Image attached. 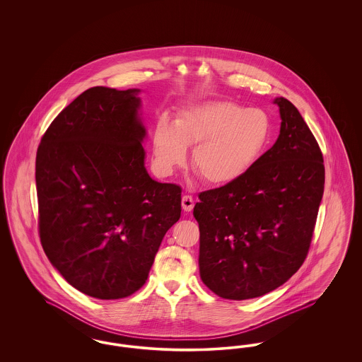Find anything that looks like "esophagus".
Returning <instances> with one entry per match:
<instances>
[{
  "mask_svg": "<svg viewBox=\"0 0 362 362\" xmlns=\"http://www.w3.org/2000/svg\"><path fill=\"white\" fill-rule=\"evenodd\" d=\"M182 207H183L185 211H191L192 210L194 199H192L191 195H187V194L183 195V198H182Z\"/></svg>",
  "mask_w": 362,
  "mask_h": 362,
  "instance_id": "34e87169",
  "label": "esophagus"
}]
</instances>
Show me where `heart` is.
Listing matches in <instances>:
<instances>
[{
    "label": "heart",
    "instance_id": "heart-1",
    "mask_svg": "<svg viewBox=\"0 0 362 362\" xmlns=\"http://www.w3.org/2000/svg\"><path fill=\"white\" fill-rule=\"evenodd\" d=\"M270 115L230 102L189 105L176 123L160 117L153 129V156L163 173H173L195 148L192 168L209 185H228L248 173L270 146Z\"/></svg>",
    "mask_w": 362,
    "mask_h": 362
}]
</instances>
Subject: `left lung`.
Segmentation results:
<instances>
[{
  "label": "left lung",
  "mask_w": 362,
  "mask_h": 362,
  "mask_svg": "<svg viewBox=\"0 0 362 362\" xmlns=\"http://www.w3.org/2000/svg\"><path fill=\"white\" fill-rule=\"evenodd\" d=\"M276 144L241 176L199 192V274L228 300L272 292L301 267L325 191L323 155L298 110L276 98Z\"/></svg>",
  "instance_id": "1"
}]
</instances>
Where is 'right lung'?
Masks as SVG:
<instances>
[{
    "instance_id": "1",
    "label": "right lung",
    "mask_w": 362,
    "mask_h": 362,
    "mask_svg": "<svg viewBox=\"0 0 362 362\" xmlns=\"http://www.w3.org/2000/svg\"><path fill=\"white\" fill-rule=\"evenodd\" d=\"M138 92L86 89L57 115L36 152L42 247L71 286L100 300L142 288L182 211L180 186L145 170Z\"/></svg>"
}]
</instances>
